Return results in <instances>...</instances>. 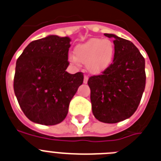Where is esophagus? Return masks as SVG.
Here are the masks:
<instances>
[{"label":"esophagus","mask_w":161,"mask_h":161,"mask_svg":"<svg viewBox=\"0 0 161 161\" xmlns=\"http://www.w3.org/2000/svg\"><path fill=\"white\" fill-rule=\"evenodd\" d=\"M88 79H89V78H88L87 75H85V76H84V80H83L84 83H85V84H86V83H87Z\"/></svg>","instance_id":"34e87169"}]
</instances>
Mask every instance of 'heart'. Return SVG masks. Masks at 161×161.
<instances>
[{
  "label": "heart",
  "instance_id": "heart-1",
  "mask_svg": "<svg viewBox=\"0 0 161 161\" xmlns=\"http://www.w3.org/2000/svg\"><path fill=\"white\" fill-rule=\"evenodd\" d=\"M114 44L107 39L91 38L75 47V56L69 55V60L75 64H86L88 70L99 74L111 65L114 57Z\"/></svg>",
  "mask_w": 161,
  "mask_h": 161
}]
</instances>
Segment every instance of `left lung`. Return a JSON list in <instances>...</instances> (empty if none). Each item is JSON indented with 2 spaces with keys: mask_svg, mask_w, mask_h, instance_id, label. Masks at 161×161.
Masks as SVG:
<instances>
[{
  "mask_svg": "<svg viewBox=\"0 0 161 161\" xmlns=\"http://www.w3.org/2000/svg\"><path fill=\"white\" fill-rule=\"evenodd\" d=\"M113 64L100 75L90 77L92 112L104 123H117L130 118L140 104L145 87V61L131 41L114 34Z\"/></svg>",
  "mask_w": 161,
  "mask_h": 161,
  "instance_id": "left-lung-1",
  "label": "left lung"
}]
</instances>
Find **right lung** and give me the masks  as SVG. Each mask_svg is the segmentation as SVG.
Returning a JSON list of instances; mask_svg holds the SVG:
<instances>
[{
    "mask_svg": "<svg viewBox=\"0 0 161 161\" xmlns=\"http://www.w3.org/2000/svg\"><path fill=\"white\" fill-rule=\"evenodd\" d=\"M70 39L50 35L31 42L16 60L13 88L25 116L54 125L67 117L70 100L83 82L82 72L69 74Z\"/></svg>",
    "mask_w": 161,
    "mask_h": 161,
    "instance_id": "obj_1",
    "label": "right lung"
}]
</instances>
